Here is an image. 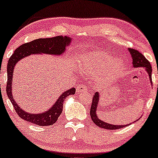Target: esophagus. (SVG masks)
<instances>
[{
    "instance_id": "34e87169",
    "label": "esophagus",
    "mask_w": 158,
    "mask_h": 158,
    "mask_svg": "<svg viewBox=\"0 0 158 158\" xmlns=\"http://www.w3.org/2000/svg\"><path fill=\"white\" fill-rule=\"evenodd\" d=\"M88 90V88L86 87L85 85H84L83 84H81L77 88V92L79 93V92H83V91H87Z\"/></svg>"
}]
</instances>
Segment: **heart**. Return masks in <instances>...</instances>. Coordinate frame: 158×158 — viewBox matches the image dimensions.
Segmentation results:
<instances>
[{
    "mask_svg": "<svg viewBox=\"0 0 158 158\" xmlns=\"http://www.w3.org/2000/svg\"><path fill=\"white\" fill-rule=\"evenodd\" d=\"M80 67L89 73L92 76H96L109 68H112V73L116 74L122 68L120 60H115L113 55L104 51L92 52L83 58Z\"/></svg>",
    "mask_w": 158,
    "mask_h": 158,
    "instance_id": "heart-1",
    "label": "heart"
}]
</instances>
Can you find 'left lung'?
Wrapping results in <instances>:
<instances>
[{
	"instance_id": "obj_1",
	"label": "left lung",
	"mask_w": 158,
	"mask_h": 158,
	"mask_svg": "<svg viewBox=\"0 0 158 158\" xmlns=\"http://www.w3.org/2000/svg\"><path fill=\"white\" fill-rule=\"evenodd\" d=\"M129 52H130L131 57H132V64L133 66L135 68H139V67H143V68H145V70L148 72L149 77H150V81L152 82V67H151V64L150 62L148 61V60L144 57V56L142 55V53H140L139 51L136 50L135 49H129ZM98 100H99V94L98 92L95 93L94 98H93L92 101V104L91 107H90V117H91V119L93 122L95 123V124L98 126L99 127H101V128L106 129H118L121 128H123V127H125L127 125H113L108 124V123H106L103 122L102 120H101L100 118H98L97 116L96 112H97V109H98Z\"/></svg>"
}]
</instances>
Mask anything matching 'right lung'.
<instances>
[{
  "label": "right lung",
  "instance_id": "obj_1",
  "mask_svg": "<svg viewBox=\"0 0 158 158\" xmlns=\"http://www.w3.org/2000/svg\"><path fill=\"white\" fill-rule=\"evenodd\" d=\"M71 39L68 36H57L52 38L37 39L31 42L25 43L18 47L13 55L10 56L7 64V85H6V93L8 98L14 106V109L17 114L22 118L39 126H49L57 122L60 114L62 112L63 103L64 98L70 95H74L75 93V88L64 91L59 98L51 109L44 113L33 114L23 111L20 106L16 103L12 96V80L13 71L16 64L22 58L29 56L31 54L45 53L49 55H60L65 51V47L68 46L70 43Z\"/></svg>",
  "mask_w": 158,
  "mask_h": 158
}]
</instances>
